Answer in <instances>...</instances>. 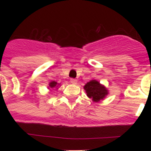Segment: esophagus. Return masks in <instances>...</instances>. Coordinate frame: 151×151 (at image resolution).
Returning <instances> with one entry per match:
<instances>
[{
  "instance_id": "esophagus-1",
  "label": "esophagus",
  "mask_w": 151,
  "mask_h": 151,
  "mask_svg": "<svg viewBox=\"0 0 151 151\" xmlns=\"http://www.w3.org/2000/svg\"><path fill=\"white\" fill-rule=\"evenodd\" d=\"M70 82H71L72 84H73V85H76L77 80L75 79V78H71V79H70Z\"/></svg>"
}]
</instances>
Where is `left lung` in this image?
<instances>
[{
  "label": "left lung",
  "mask_w": 151,
  "mask_h": 151,
  "mask_svg": "<svg viewBox=\"0 0 151 151\" xmlns=\"http://www.w3.org/2000/svg\"><path fill=\"white\" fill-rule=\"evenodd\" d=\"M84 89L89 98H91L94 102L104 100L108 94V90L105 86L101 85L97 80H91L84 86Z\"/></svg>",
  "instance_id": "obj_1"
}]
</instances>
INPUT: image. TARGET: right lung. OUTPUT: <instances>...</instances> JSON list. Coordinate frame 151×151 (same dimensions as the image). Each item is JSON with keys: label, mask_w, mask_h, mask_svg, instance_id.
Listing matches in <instances>:
<instances>
[{"label": "right lung", "mask_w": 151, "mask_h": 151, "mask_svg": "<svg viewBox=\"0 0 151 151\" xmlns=\"http://www.w3.org/2000/svg\"><path fill=\"white\" fill-rule=\"evenodd\" d=\"M60 84L57 83V82H55V81H53V82H50V84H49V87L50 88H56L57 87V85H59Z\"/></svg>", "instance_id": "add662e5"}]
</instances>
